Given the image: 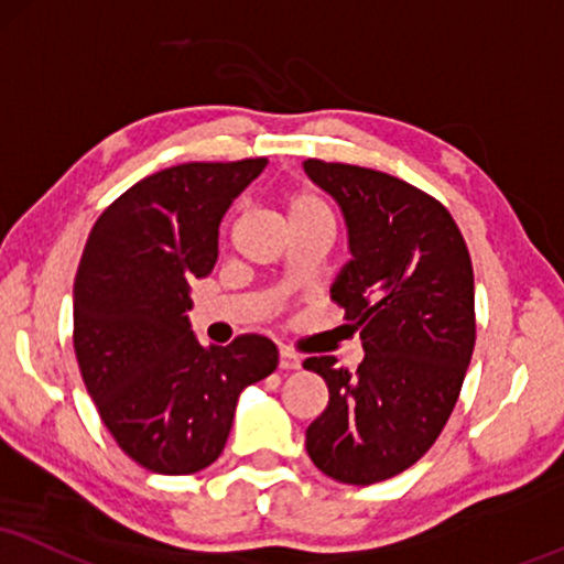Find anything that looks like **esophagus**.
Here are the masks:
<instances>
[{
  "instance_id": "obj_1",
  "label": "esophagus",
  "mask_w": 564,
  "mask_h": 564,
  "mask_svg": "<svg viewBox=\"0 0 564 564\" xmlns=\"http://www.w3.org/2000/svg\"><path fill=\"white\" fill-rule=\"evenodd\" d=\"M280 368H284V371H295V368H301V358H297L293 350H280Z\"/></svg>"
}]
</instances>
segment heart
I'll use <instances>...</instances> for the list:
<instances>
[{
  "label": "heart",
  "mask_w": 564,
  "mask_h": 564,
  "mask_svg": "<svg viewBox=\"0 0 564 564\" xmlns=\"http://www.w3.org/2000/svg\"><path fill=\"white\" fill-rule=\"evenodd\" d=\"M282 217L288 229H297V227H332L335 229V214L326 200L318 196L314 191H293L282 198Z\"/></svg>",
  "instance_id": "heart-1"
}]
</instances>
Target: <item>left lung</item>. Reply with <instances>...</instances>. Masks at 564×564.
I'll return each instance as SVG.
<instances>
[{
    "mask_svg": "<svg viewBox=\"0 0 564 564\" xmlns=\"http://www.w3.org/2000/svg\"><path fill=\"white\" fill-rule=\"evenodd\" d=\"M305 172L345 214L352 261L332 301L366 350L356 371L305 358L329 387L305 449L339 484H379L426 455L460 398L476 345L474 263L452 214L421 187L322 159Z\"/></svg>",
    "mask_w": 564,
    "mask_h": 564,
    "instance_id": "1",
    "label": "left lung"
}]
</instances>
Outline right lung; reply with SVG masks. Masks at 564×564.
Instances as JSON below:
<instances>
[{
  "label": "right lung",
  "mask_w": 564,
  "mask_h": 564,
  "mask_svg": "<svg viewBox=\"0 0 564 564\" xmlns=\"http://www.w3.org/2000/svg\"><path fill=\"white\" fill-rule=\"evenodd\" d=\"M267 159L187 162L138 180L90 229L73 290V345L104 426L145 470L187 476L225 449L240 392L276 345L193 335L191 284L217 263L219 221Z\"/></svg>",
  "instance_id": "add662e5"
}]
</instances>
